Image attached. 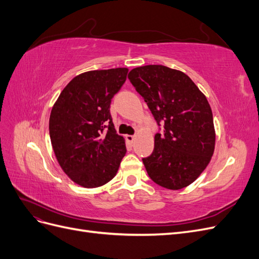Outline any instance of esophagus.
Returning <instances> with one entry per match:
<instances>
[{"instance_id":"34e87169","label":"esophagus","mask_w":259,"mask_h":259,"mask_svg":"<svg viewBox=\"0 0 259 259\" xmlns=\"http://www.w3.org/2000/svg\"><path fill=\"white\" fill-rule=\"evenodd\" d=\"M126 140H127V142H128L130 144H133V143H134V140H135V136H133V135H126Z\"/></svg>"}]
</instances>
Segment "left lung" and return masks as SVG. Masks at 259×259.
<instances>
[{"mask_svg":"<svg viewBox=\"0 0 259 259\" xmlns=\"http://www.w3.org/2000/svg\"><path fill=\"white\" fill-rule=\"evenodd\" d=\"M128 79L164 127L154 136L151 155L143 159L149 177L170 190L189 186L205 169L215 148L206 97L187 74L165 66L135 68Z\"/></svg>","mask_w":259,"mask_h":259,"instance_id":"obj_1","label":"left lung"}]
</instances>
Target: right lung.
<instances>
[{
    "label": "right lung",
    "instance_id": "add662e5",
    "mask_svg": "<svg viewBox=\"0 0 259 259\" xmlns=\"http://www.w3.org/2000/svg\"><path fill=\"white\" fill-rule=\"evenodd\" d=\"M127 68L76 75L62 90L50 116V136L61 168L85 188L115 176L126 153L110 114L111 99L126 80Z\"/></svg>",
    "mask_w": 259,
    "mask_h": 259
}]
</instances>
